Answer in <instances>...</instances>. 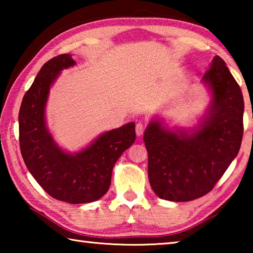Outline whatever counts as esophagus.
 I'll list each match as a JSON object with an SVG mask.
<instances>
[{
  "label": "esophagus",
  "mask_w": 253,
  "mask_h": 253,
  "mask_svg": "<svg viewBox=\"0 0 253 253\" xmlns=\"http://www.w3.org/2000/svg\"><path fill=\"white\" fill-rule=\"evenodd\" d=\"M145 131V125L143 123L136 124V134L137 136H142Z\"/></svg>",
  "instance_id": "1"
}]
</instances>
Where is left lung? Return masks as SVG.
<instances>
[{"instance_id":"left-lung-1","label":"left lung","mask_w":253,"mask_h":253,"mask_svg":"<svg viewBox=\"0 0 253 253\" xmlns=\"http://www.w3.org/2000/svg\"><path fill=\"white\" fill-rule=\"evenodd\" d=\"M202 81L212 101L200 125L170 130L152 121L144 132L148 178L163 200L187 202L208 194L237 157L243 136L245 101L239 84L219 55Z\"/></svg>"}]
</instances>
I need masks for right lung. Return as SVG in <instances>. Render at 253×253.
<instances>
[{
    "label": "right lung",
    "mask_w": 253,
    "mask_h": 253,
    "mask_svg": "<svg viewBox=\"0 0 253 253\" xmlns=\"http://www.w3.org/2000/svg\"><path fill=\"white\" fill-rule=\"evenodd\" d=\"M71 54L45 62L29 90L19 113L20 148L29 172L55 200L71 204L90 203L110 186L115 163L135 142V124L106 131L76 154L62 151L45 125L44 110L50 87L63 69L75 66Z\"/></svg>",
    "instance_id": "1"
}]
</instances>
